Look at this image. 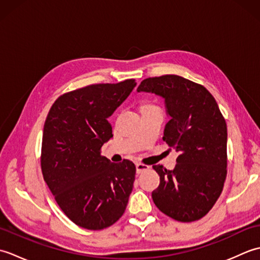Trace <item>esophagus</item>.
<instances>
[{"label": "esophagus", "mask_w": 260, "mask_h": 260, "mask_svg": "<svg viewBox=\"0 0 260 260\" xmlns=\"http://www.w3.org/2000/svg\"><path fill=\"white\" fill-rule=\"evenodd\" d=\"M146 170H148L147 165L142 164V163H137L136 164V172H137V174L144 172V171H146Z\"/></svg>", "instance_id": "34e87169"}]
</instances>
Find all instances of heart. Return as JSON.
I'll return each mask as SVG.
<instances>
[{"label":"heart","instance_id":"1","mask_svg":"<svg viewBox=\"0 0 260 260\" xmlns=\"http://www.w3.org/2000/svg\"><path fill=\"white\" fill-rule=\"evenodd\" d=\"M151 107H153V106H151V105H144V106L142 107V110H144V109H147V108H151Z\"/></svg>","mask_w":260,"mask_h":260}]
</instances>
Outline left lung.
<instances>
[{
  "instance_id": "1",
  "label": "left lung",
  "mask_w": 260,
  "mask_h": 260,
  "mask_svg": "<svg viewBox=\"0 0 260 260\" xmlns=\"http://www.w3.org/2000/svg\"><path fill=\"white\" fill-rule=\"evenodd\" d=\"M137 92L164 99L170 120L163 141L180 153L172 171L153 167L159 175L154 203L178 221L201 219L217 202L227 176V124L217 102L203 86L176 75L144 79Z\"/></svg>"
}]
</instances>
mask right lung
Listing matches in <instances>:
<instances>
[{"mask_svg":"<svg viewBox=\"0 0 260 260\" xmlns=\"http://www.w3.org/2000/svg\"><path fill=\"white\" fill-rule=\"evenodd\" d=\"M134 79L63 93L51 106L42 135L41 170L63 213L77 225L102 230L123 215L136 168L112 163L101 148L113 137L108 117L129 96Z\"/></svg>","mask_w":260,"mask_h":260,"instance_id":"right-lung-1","label":"right lung"}]
</instances>
